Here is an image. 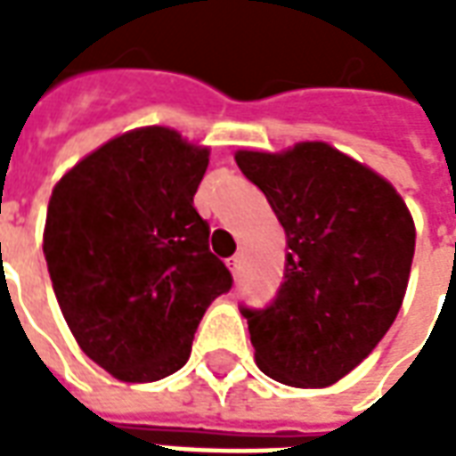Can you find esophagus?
I'll use <instances>...</instances> for the list:
<instances>
[{"label": "esophagus", "mask_w": 456, "mask_h": 456, "mask_svg": "<svg viewBox=\"0 0 456 456\" xmlns=\"http://www.w3.org/2000/svg\"><path fill=\"white\" fill-rule=\"evenodd\" d=\"M227 266H229V271H232V273H239V268H241V256L229 258Z\"/></svg>", "instance_id": "esophagus-1"}]
</instances>
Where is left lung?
<instances>
[{
	"label": "left lung",
	"mask_w": 456,
	"mask_h": 456,
	"mask_svg": "<svg viewBox=\"0 0 456 456\" xmlns=\"http://www.w3.org/2000/svg\"><path fill=\"white\" fill-rule=\"evenodd\" d=\"M288 237L273 305L241 310L258 369L296 388L332 386L376 349L398 315L415 254L405 200L325 141L234 153Z\"/></svg>",
	"instance_id": "left-lung-1"
}]
</instances>
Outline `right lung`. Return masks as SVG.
<instances>
[{
    "mask_svg": "<svg viewBox=\"0 0 456 456\" xmlns=\"http://www.w3.org/2000/svg\"><path fill=\"white\" fill-rule=\"evenodd\" d=\"M209 146L139 126L55 183L44 254L65 322L90 359L126 383L185 366L209 303L232 288L192 205Z\"/></svg>",
    "mask_w": 456,
    "mask_h": 456,
    "instance_id": "obj_1",
    "label": "right lung"
}]
</instances>
